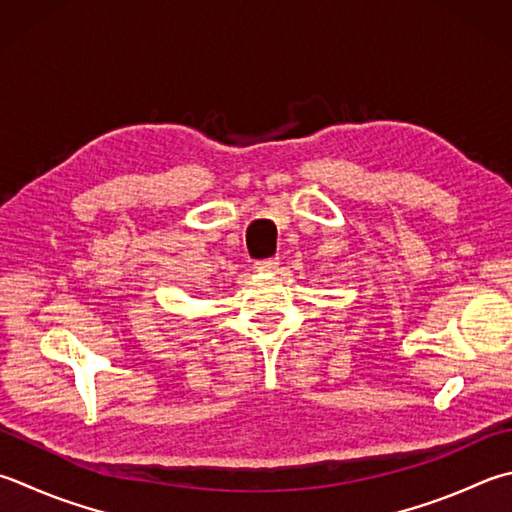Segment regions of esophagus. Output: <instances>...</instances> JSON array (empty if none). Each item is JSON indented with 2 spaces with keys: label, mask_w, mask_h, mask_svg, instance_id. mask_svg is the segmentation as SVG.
I'll use <instances>...</instances> for the list:
<instances>
[{
  "label": "esophagus",
  "mask_w": 512,
  "mask_h": 512,
  "mask_svg": "<svg viewBox=\"0 0 512 512\" xmlns=\"http://www.w3.org/2000/svg\"><path fill=\"white\" fill-rule=\"evenodd\" d=\"M278 267V258H267V260H256L254 269L256 272H272V269Z\"/></svg>",
  "instance_id": "esophagus-1"
}]
</instances>
